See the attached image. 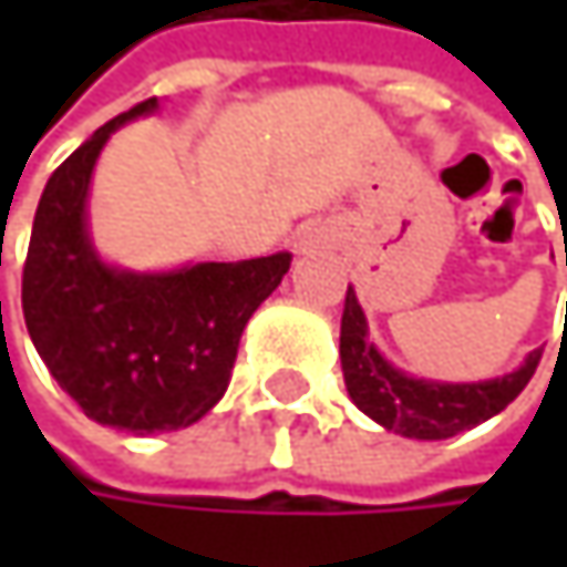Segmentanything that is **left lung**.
<instances>
[{
    "instance_id": "obj_1",
    "label": "left lung",
    "mask_w": 567,
    "mask_h": 567,
    "mask_svg": "<svg viewBox=\"0 0 567 567\" xmlns=\"http://www.w3.org/2000/svg\"><path fill=\"white\" fill-rule=\"evenodd\" d=\"M542 351H532L512 374L476 381V384H446L410 378L394 368L368 338L364 308L348 285L344 315H341V371L348 394L374 423L410 440H446L463 430L480 426L483 420L506 410L525 391Z\"/></svg>"
}]
</instances>
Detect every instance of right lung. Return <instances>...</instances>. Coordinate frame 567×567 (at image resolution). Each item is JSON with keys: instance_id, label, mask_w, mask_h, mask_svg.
<instances>
[{"instance_id": "right-lung-1", "label": "right lung", "mask_w": 567, "mask_h": 567, "mask_svg": "<svg viewBox=\"0 0 567 567\" xmlns=\"http://www.w3.org/2000/svg\"><path fill=\"white\" fill-rule=\"evenodd\" d=\"M157 97L97 127L58 167L35 209L22 311L58 388L91 420L127 433L183 430L229 388L252 311L279 288L288 252L173 272L107 266L87 233L91 173L107 137Z\"/></svg>"}]
</instances>
